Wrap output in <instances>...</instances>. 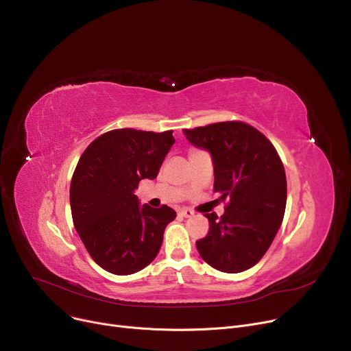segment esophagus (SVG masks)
Masks as SVG:
<instances>
[{
  "label": "esophagus",
  "mask_w": 351,
  "mask_h": 351,
  "mask_svg": "<svg viewBox=\"0 0 351 351\" xmlns=\"http://www.w3.org/2000/svg\"><path fill=\"white\" fill-rule=\"evenodd\" d=\"M195 213L191 210V209H180L179 210V216L182 217H192Z\"/></svg>",
  "instance_id": "esophagus-1"
}]
</instances>
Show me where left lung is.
<instances>
[{
	"mask_svg": "<svg viewBox=\"0 0 351 351\" xmlns=\"http://www.w3.org/2000/svg\"><path fill=\"white\" fill-rule=\"evenodd\" d=\"M188 141L210 154L213 191L228 199L225 213H206L209 233L196 242L213 269L239 273L253 267L270 247L285 216L287 183L271 142L245 122L185 129Z\"/></svg>",
	"mask_w": 351,
	"mask_h": 351,
	"instance_id": "8db88e82",
	"label": "left lung"
}]
</instances>
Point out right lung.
Returning <instances> with one entry per match:
<instances>
[{
  "label": "right lung",
  "mask_w": 351,
  "mask_h": 351,
  "mask_svg": "<svg viewBox=\"0 0 351 351\" xmlns=\"http://www.w3.org/2000/svg\"><path fill=\"white\" fill-rule=\"evenodd\" d=\"M173 143L172 131L125 128L101 135L82 154L71 180L72 220L88 253L106 271L136 273L159 253L176 212L141 205L135 189L142 179L158 176Z\"/></svg>",
  "instance_id": "obj_1"
}]
</instances>
